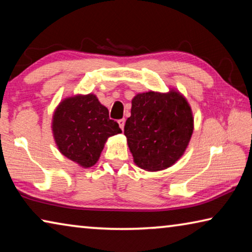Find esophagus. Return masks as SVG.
I'll list each match as a JSON object with an SVG mask.
<instances>
[{"mask_svg":"<svg viewBox=\"0 0 252 252\" xmlns=\"http://www.w3.org/2000/svg\"><path fill=\"white\" fill-rule=\"evenodd\" d=\"M118 123H119V126H120L121 129L123 130V127H125V125H126V120H125V119H121V120H119Z\"/></svg>","mask_w":252,"mask_h":252,"instance_id":"obj_1","label":"esophagus"}]
</instances>
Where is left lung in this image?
<instances>
[{"label": "left lung", "instance_id": "1", "mask_svg": "<svg viewBox=\"0 0 252 252\" xmlns=\"http://www.w3.org/2000/svg\"><path fill=\"white\" fill-rule=\"evenodd\" d=\"M125 135L134 163L146 171L168 169L186 152L193 133L189 102L177 89L148 91L131 101Z\"/></svg>", "mask_w": 252, "mask_h": 252}]
</instances>
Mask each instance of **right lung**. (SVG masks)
Here are the masks:
<instances>
[{"label": "right lung", "instance_id": "add662e5", "mask_svg": "<svg viewBox=\"0 0 252 252\" xmlns=\"http://www.w3.org/2000/svg\"><path fill=\"white\" fill-rule=\"evenodd\" d=\"M51 127L59 151L85 169L99 161L106 140L122 132L93 93L63 99L54 110Z\"/></svg>", "mask_w": 252, "mask_h": 252}]
</instances>
